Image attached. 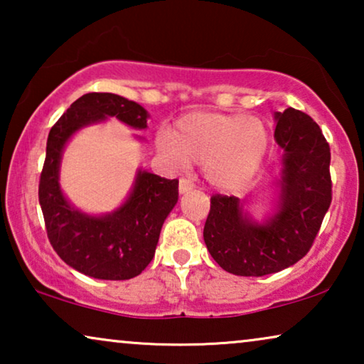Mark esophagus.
I'll list each match as a JSON object with an SVG mask.
<instances>
[{"label": "esophagus", "instance_id": "1", "mask_svg": "<svg viewBox=\"0 0 364 364\" xmlns=\"http://www.w3.org/2000/svg\"><path fill=\"white\" fill-rule=\"evenodd\" d=\"M192 188H193V183L191 178L182 177L181 181H178V191H181V193H186L188 191H192Z\"/></svg>", "mask_w": 364, "mask_h": 364}]
</instances>
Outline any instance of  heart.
I'll list each match as a JSON object with an SVG mask.
<instances>
[{
    "instance_id": "1",
    "label": "heart",
    "mask_w": 364,
    "mask_h": 364,
    "mask_svg": "<svg viewBox=\"0 0 364 364\" xmlns=\"http://www.w3.org/2000/svg\"><path fill=\"white\" fill-rule=\"evenodd\" d=\"M159 146L178 166L205 164V176L222 191L247 186L265 161L270 132L258 117L243 114L192 112L178 119Z\"/></svg>"
}]
</instances>
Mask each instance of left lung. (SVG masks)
<instances>
[{"mask_svg": "<svg viewBox=\"0 0 364 364\" xmlns=\"http://www.w3.org/2000/svg\"><path fill=\"white\" fill-rule=\"evenodd\" d=\"M283 149L280 210L265 225L243 218L237 197H210L203 240L213 260L238 277L285 270L310 252L331 203L330 146L308 114L288 107L275 114Z\"/></svg>", "mask_w": 364, "mask_h": 364, "instance_id": "1", "label": "left lung"}]
</instances>
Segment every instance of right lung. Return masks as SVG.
<instances>
[{
    "label": "right lung",
    "mask_w": 364,
    "mask_h": 364,
    "mask_svg": "<svg viewBox=\"0 0 364 364\" xmlns=\"http://www.w3.org/2000/svg\"><path fill=\"white\" fill-rule=\"evenodd\" d=\"M106 116L136 129L147 127V112L137 102L111 92L84 94L49 131L38 196L49 243L61 260L99 280H129L154 258L162 223L177 203L178 181L141 171L126 203L111 215L74 210L58 183L63 147L77 129Z\"/></svg>",
    "instance_id": "add662e5"
}]
</instances>
